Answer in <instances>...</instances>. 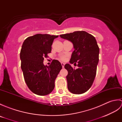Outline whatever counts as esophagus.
Listing matches in <instances>:
<instances>
[{
  "label": "esophagus",
  "mask_w": 122,
  "mask_h": 122,
  "mask_svg": "<svg viewBox=\"0 0 122 122\" xmlns=\"http://www.w3.org/2000/svg\"><path fill=\"white\" fill-rule=\"evenodd\" d=\"M64 64H64V63H63V62L61 63V65H62V66L63 68H64Z\"/></svg>",
  "instance_id": "1"
}]
</instances>
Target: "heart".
<instances>
[{
  "instance_id": "heart-1",
  "label": "heart",
  "mask_w": 122,
  "mask_h": 122,
  "mask_svg": "<svg viewBox=\"0 0 122 122\" xmlns=\"http://www.w3.org/2000/svg\"><path fill=\"white\" fill-rule=\"evenodd\" d=\"M60 59L61 60H64L66 59V57L64 56H60Z\"/></svg>"
}]
</instances>
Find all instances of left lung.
Listing matches in <instances>:
<instances>
[{"label":"left lung","instance_id":"1","mask_svg":"<svg viewBox=\"0 0 122 122\" xmlns=\"http://www.w3.org/2000/svg\"><path fill=\"white\" fill-rule=\"evenodd\" d=\"M60 36L73 44L74 50L70 62L78 63L79 68L76 69L69 64L64 66L68 72L66 77L68 90L73 94H82L91 87L97 73L100 51L97 40L94 36L84 31H77Z\"/></svg>","mask_w":122,"mask_h":122}]
</instances>
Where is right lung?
Returning <instances> with one entry per match:
<instances>
[{
	"label": "right lung",
	"instance_id": "right-lung-1",
	"mask_svg": "<svg viewBox=\"0 0 122 122\" xmlns=\"http://www.w3.org/2000/svg\"><path fill=\"white\" fill-rule=\"evenodd\" d=\"M58 36L37 34L30 36L22 44L20 51L21 68L28 87L35 94L48 95L54 88V81L62 69L61 63L53 60L45 66L44 58L51 51L52 45Z\"/></svg>",
	"mask_w": 122,
	"mask_h": 122
}]
</instances>
